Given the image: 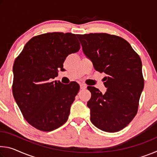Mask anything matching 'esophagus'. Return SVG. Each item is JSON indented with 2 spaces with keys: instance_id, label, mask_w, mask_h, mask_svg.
Segmentation results:
<instances>
[{
  "instance_id": "obj_1",
  "label": "esophagus",
  "mask_w": 157,
  "mask_h": 157,
  "mask_svg": "<svg viewBox=\"0 0 157 157\" xmlns=\"http://www.w3.org/2000/svg\"><path fill=\"white\" fill-rule=\"evenodd\" d=\"M79 86H80L81 89H85L86 88V85L84 84H79Z\"/></svg>"
}]
</instances>
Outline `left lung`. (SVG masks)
Here are the masks:
<instances>
[{"mask_svg":"<svg viewBox=\"0 0 157 157\" xmlns=\"http://www.w3.org/2000/svg\"><path fill=\"white\" fill-rule=\"evenodd\" d=\"M77 36L95 70L107 75L105 94L94 86L87 87L91 93L87 102L91 123L102 131H120L136 115L144 87L139 55L125 39L113 34L90 33Z\"/></svg>","mask_w":157,"mask_h":157,"instance_id":"obj_1","label":"left lung"}]
</instances>
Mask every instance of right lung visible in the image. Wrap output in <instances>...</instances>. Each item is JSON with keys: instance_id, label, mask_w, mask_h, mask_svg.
<instances>
[{"instance_id": "obj_1", "label": "right lung", "mask_w": 157, "mask_h": 157, "mask_svg": "<svg viewBox=\"0 0 157 157\" xmlns=\"http://www.w3.org/2000/svg\"><path fill=\"white\" fill-rule=\"evenodd\" d=\"M79 49L75 34L48 33L33 37L16 58L13 95L23 116L34 128L50 132L67 121L79 86L75 82L66 85L50 79L63 70L66 57Z\"/></svg>"}]
</instances>
